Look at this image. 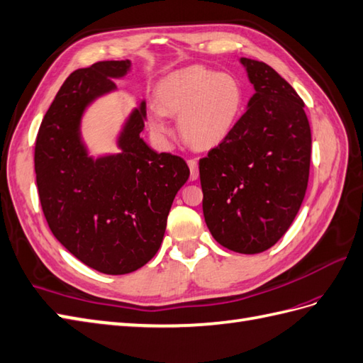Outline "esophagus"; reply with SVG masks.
<instances>
[{"instance_id": "esophagus-1", "label": "esophagus", "mask_w": 363, "mask_h": 363, "mask_svg": "<svg viewBox=\"0 0 363 363\" xmlns=\"http://www.w3.org/2000/svg\"><path fill=\"white\" fill-rule=\"evenodd\" d=\"M188 166L191 169V180H197L199 179V162L196 160V158H189L188 160Z\"/></svg>"}]
</instances>
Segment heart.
I'll return each mask as SVG.
<instances>
[{
  "label": "heart",
  "instance_id": "1",
  "mask_svg": "<svg viewBox=\"0 0 363 363\" xmlns=\"http://www.w3.org/2000/svg\"><path fill=\"white\" fill-rule=\"evenodd\" d=\"M242 108V91L229 75L191 66L166 77L155 91L149 126L158 138H167V117H179L184 143L208 151L223 143Z\"/></svg>",
  "mask_w": 363,
  "mask_h": 363
}]
</instances>
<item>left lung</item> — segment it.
<instances>
[{"instance_id":"1","label":"left lung","mask_w":363,"mask_h":363,"mask_svg":"<svg viewBox=\"0 0 363 363\" xmlns=\"http://www.w3.org/2000/svg\"><path fill=\"white\" fill-rule=\"evenodd\" d=\"M240 63L255 92L223 143L200 158L203 216L225 248L259 254L280 240L302 205L311 129L286 79L262 61Z\"/></svg>"}]
</instances>
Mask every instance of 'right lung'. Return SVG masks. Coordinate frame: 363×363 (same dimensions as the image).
Wrapping results in <instances>:
<instances>
[{
	"label": "right lung",
	"instance_id": "1",
	"mask_svg": "<svg viewBox=\"0 0 363 363\" xmlns=\"http://www.w3.org/2000/svg\"><path fill=\"white\" fill-rule=\"evenodd\" d=\"M129 60L99 61L70 74L41 121L35 174L52 234L87 267L111 276L143 267L163 242L175 194L189 179L182 157L149 147L146 103L132 111L118 137L120 154L94 160L79 135L95 99L117 89Z\"/></svg>",
	"mask_w": 363,
	"mask_h": 363
}]
</instances>
